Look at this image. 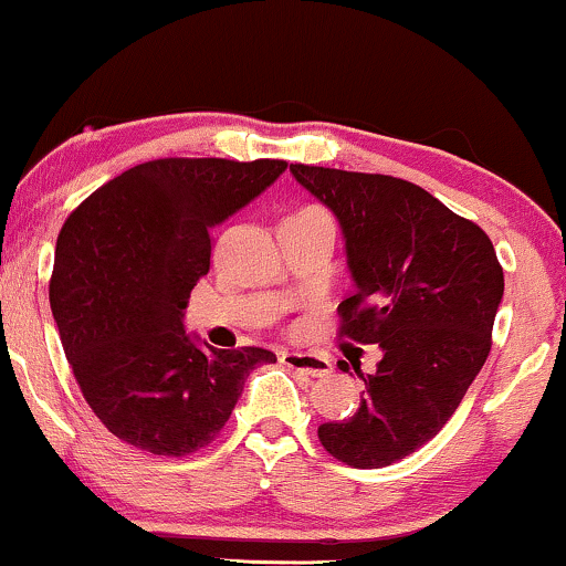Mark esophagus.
<instances>
[{
	"label": "esophagus",
	"instance_id": "34e87169",
	"mask_svg": "<svg viewBox=\"0 0 566 566\" xmlns=\"http://www.w3.org/2000/svg\"><path fill=\"white\" fill-rule=\"evenodd\" d=\"M284 366L292 371H303L308 377L318 379V377H329L332 374V364L324 356H316V353H303V350H284L279 356Z\"/></svg>",
	"mask_w": 566,
	"mask_h": 566
}]
</instances>
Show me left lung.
Wrapping results in <instances>:
<instances>
[{"label":"left lung","instance_id":"obj_1","mask_svg":"<svg viewBox=\"0 0 566 566\" xmlns=\"http://www.w3.org/2000/svg\"><path fill=\"white\" fill-rule=\"evenodd\" d=\"M292 176L335 213L356 284L343 335L382 348L358 411L318 427L335 459L390 467L453 417L490 353L503 269L478 223L417 184L295 163Z\"/></svg>","mask_w":566,"mask_h":566}]
</instances>
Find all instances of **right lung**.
Instances as JSON below:
<instances>
[{
	"mask_svg": "<svg viewBox=\"0 0 566 566\" xmlns=\"http://www.w3.org/2000/svg\"><path fill=\"white\" fill-rule=\"evenodd\" d=\"M284 160L142 163L67 216L54 250L52 316L86 403L128 446L187 455L227 424L244 379L276 356L216 350L184 332L210 269V229L284 174Z\"/></svg>",
	"mask_w": 566,
	"mask_h": 566,
	"instance_id": "obj_1",
	"label": "right lung"
}]
</instances>
